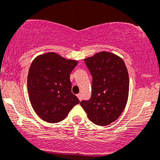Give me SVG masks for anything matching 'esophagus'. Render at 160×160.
Returning <instances> with one entry per match:
<instances>
[{"mask_svg": "<svg viewBox=\"0 0 160 160\" xmlns=\"http://www.w3.org/2000/svg\"><path fill=\"white\" fill-rule=\"evenodd\" d=\"M77 97H78V100H79L80 101H81V100H82V94H77Z\"/></svg>", "mask_w": 160, "mask_h": 160, "instance_id": "esophagus-1", "label": "esophagus"}]
</instances>
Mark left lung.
Instances as JSON below:
<instances>
[{"label": "left lung", "mask_w": 160, "mask_h": 160, "mask_svg": "<svg viewBox=\"0 0 160 160\" xmlns=\"http://www.w3.org/2000/svg\"><path fill=\"white\" fill-rule=\"evenodd\" d=\"M85 62L92 75V94L80 104L92 122L108 125L119 117L128 101V69L121 57L107 51L85 58Z\"/></svg>", "instance_id": "8db88e82"}]
</instances>
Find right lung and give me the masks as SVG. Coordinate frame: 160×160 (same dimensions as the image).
<instances>
[{
  "instance_id": "right-lung-1",
  "label": "right lung",
  "mask_w": 160,
  "mask_h": 160,
  "mask_svg": "<svg viewBox=\"0 0 160 160\" xmlns=\"http://www.w3.org/2000/svg\"><path fill=\"white\" fill-rule=\"evenodd\" d=\"M77 64V60H68L54 52L39 55L32 61L27 78L28 97L35 112L44 121H62L79 103L72 93L69 78Z\"/></svg>"
}]
</instances>
